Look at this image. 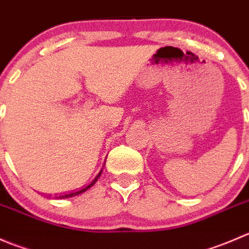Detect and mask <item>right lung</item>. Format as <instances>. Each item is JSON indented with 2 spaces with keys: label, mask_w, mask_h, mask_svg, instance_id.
Here are the masks:
<instances>
[{
  "label": "right lung",
  "mask_w": 249,
  "mask_h": 249,
  "mask_svg": "<svg viewBox=\"0 0 249 249\" xmlns=\"http://www.w3.org/2000/svg\"><path fill=\"white\" fill-rule=\"evenodd\" d=\"M101 173H102V170L101 171L99 172V175L96 176V177L94 178V180H92L91 183H90V184H88V185H85V187H83V188H80L79 190H76V192H73V193H65V194H62V195H59V196H57V199H67V197H72V196H76V195H79V194H82V193H84V192H87L88 189H89V188H91L92 185L95 184V183H96V180L99 179V177L100 176H101Z\"/></svg>",
  "instance_id": "add662e5"
}]
</instances>
